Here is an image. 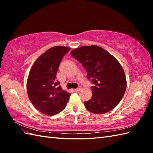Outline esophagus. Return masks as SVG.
Instances as JSON below:
<instances>
[{
	"mask_svg": "<svg viewBox=\"0 0 153 153\" xmlns=\"http://www.w3.org/2000/svg\"><path fill=\"white\" fill-rule=\"evenodd\" d=\"M81 88H82V87H81V86H79V87H78L77 88H76V89H74V91H76V92H79V91H80L81 90Z\"/></svg>",
	"mask_w": 153,
	"mask_h": 153,
	"instance_id": "34e87169",
	"label": "esophagus"
}]
</instances>
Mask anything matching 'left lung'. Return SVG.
I'll return each mask as SVG.
<instances>
[{"label":"left lung","instance_id":"obj_1","mask_svg":"<svg viewBox=\"0 0 153 153\" xmlns=\"http://www.w3.org/2000/svg\"><path fill=\"white\" fill-rule=\"evenodd\" d=\"M84 67L93 96L84 102L85 108L95 114H103L118 105L125 94L126 80L121 65L111 54L97 45L83 46L70 53Z\"/></svg>","mask_w":153,"mask_h":153}]
</instances>
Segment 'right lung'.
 I'll return each mask as SVG.
<instances>
[{"label":"right lung","instance_id":"add662e5","mask_svg":"<svg viewBox=\"0 0 153 153\" xmlns=\"http://www.w3.org/2000/svg\"><path fill=\"white\" fill-rule=\"evenodd\" d=\"M70 48L55 46L43 53L29 72L27 88L28 98L39 111L49 116L66 108L71 94L63 91L56 79V73L63 56Z\"/></svg>","mask_w":153,"mask_h":153}]
</instances>
